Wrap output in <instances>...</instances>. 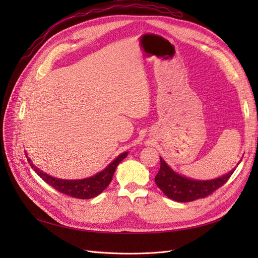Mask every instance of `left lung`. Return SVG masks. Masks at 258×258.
Returning a JSON list of instances; mask_svg holds the SVG:
<instances>
[{"label": "left lung", "mask_w": 258, "mask_h": 258, "mask_svg": "<svg viewBox=\"0 0 258 258\" xmlns=\"http://www.w3.org/2000/svg\"><path fill=\"white\" fill-rule=\"evenodd\" d=\"M233 172L235 169L221 177L208 181H197L177 174L160 157V169L155 176V182L170 199L177 202H189L208 197L227 182Z\"/></svg>", "instance_id": "8db88e82"}]
</instances>
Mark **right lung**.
<instances>
[{"label": "right lung", "mask_w": 258, "mask_h": 258, "mask_svg": "<svg viewBox=\"0 0 258 258\" xmlns=\"http://www.w3.org/2000/svg\"><path fill=\"white\" fill-rule=\"evenodd\" d=\"M127 152L120 154L118 157L114 159L103 171H101V172L91 177L83 179H61L46 174L43 171L36 168L33 163L31 162V160L26 154L30 166L33 168V170L37 173L38 176L42 177L46 183L53 187L57 191L77 199H90L102 192L108 186V184L111 183L117 166L119 165V162L122 159L127 157Z\"/></svg>", "instance_id": "add662e5"}]
</instances>
